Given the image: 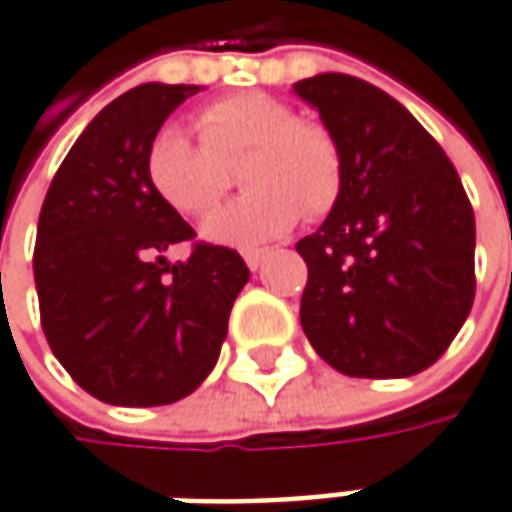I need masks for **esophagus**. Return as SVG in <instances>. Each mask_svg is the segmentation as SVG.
<instances>
[{
	"label": "esophagus",
	"mask_w": 512,
	"mask_h": 512,
	"mask_svg": "<svg viewBox=\"0 0 512 512\" xmlns=\"http://www.w3.org/2000/svg\"><path fill=\"white\" fill-rule=\"evenodd\" d=\"M243 260H246V266L257 272L260 266H263V260H266V252L263 249H249V252H243Z\"/></svg>",
	"instance_id": "obj_1"
}]
</instances>
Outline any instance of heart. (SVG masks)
<instances>
[{
	"instance_id": "1",
	"label": "heart",
	"mask_w": 512,
	"mask_h": 512,
	"mask_svg": "<svg viewBox=\"0 0 512 512\" xmlns=\"http://www.w3.org/2000/svg\"><path fill=\"white\" fill-rule=\"evenodd\" d=\"M202 141L182 124H165L150 138L144 173L156 196L185 217L208 214L226 188L220 159L249 150L240 185L249 188L214 211L202 237L255 249L284 237L307 211L327 214L342 194V153L324 127L298 121L295 109L263 92L214 101L199 118Z\"/></svg>"
}]
</instances>
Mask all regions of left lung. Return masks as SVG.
<instances>
[{
  "mask_svg": "<svg viewBox=\"0 0 512 512\" xmlns=\"http://www.w3.org/2000/svg\"><path fill=\"white\" fill-rule=\"evenodd\" d=\"M292 92L342 153V194L295 246L310 269L301 327L347 376L420 374L475 298V217L458 170L406 106L359 77L327 72Z\"/></svg>",
  "mask_w": 512,
  "mask_h": 512,
  "instance_id": "1",
  "label": "left lung"
}]
</instances>
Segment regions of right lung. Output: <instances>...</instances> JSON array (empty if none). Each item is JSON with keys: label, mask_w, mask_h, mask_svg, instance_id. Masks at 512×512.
<instances>
[{"label": "right lung", "mask_w": 512, "mask_h": 512, "mask_svg": "<svg viewBox=\"0 0 512 512\" xmlns=\"http://www.w3.org/2000/svg\"><path fill=\"white\" fill-rule=\"evenodd\" d=\"M199 92L141 83L106 104L51 179L34 249L40 318L54 356L109 406H167L214 371L228 313L249 281L234 249L194 228L147 182L144 153L167 115Z\"/></svg>", "instance_id": "right-lung-1"}]
</instances>
